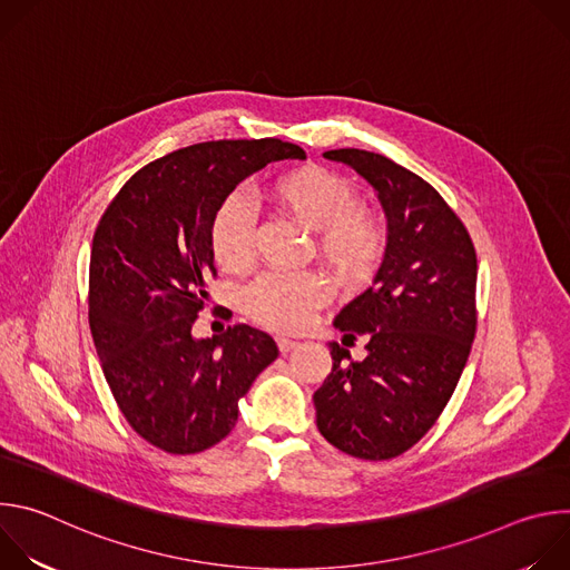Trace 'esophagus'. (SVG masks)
Here are the masks:
<instances>
[{"instance_id":"obj_1","label":"esophagus","mask_w":570,"mask_h":570,"mask_svg":"<svg viewBox=\"0 0 570 570\" xmlns=\"http://www.w3.org/2000/svg\"><path fill=\"white\" fill-rule=\"evenodd\" d=\"M297 345H299L297 341H293V338H286V336H279V338H277V347H279V352H282V354H286V352L295 350Z\"/></svg>"}]
</instances>
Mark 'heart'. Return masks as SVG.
<instances>
[{"label":"heart","instance_id":"heart-1","mask_svg":"<svg viewBox=\"0 0 570 570\" xmlns=\"http://www.w3.org/2000/svg\"><path fill=\"white\" fill-rule=\"evenodd\" d=\"M277 207L308 232H317V253L345 284L363 282L383 250L379 218L358 205L354 185L322 167H302L273 187ZM255 218L238 194L227 196L209 227L212 255L225 271H240L253 257ZM324 282L313 273H271L259 277L248 295V311L266 327L295 332L308 324L324 299Z\"/></svg>","mask_w":570,"mask_h":570}]
</instances>
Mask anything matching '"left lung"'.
I'll return each instance as SVG.
<instances>
[{
  "mask_svg": "<svg viewBox=\"0 0 570 570\" xmlns=\"http://www.w3.org/2000/svg\"><path fill=\"white\" fill-rule=\"evenodd\" d=\"M372 185L387 223L381 268L334 327L367 356L330 343L332 374L315 390L317 431L361 460H390L417 444L449 403L475 336L478 262L444 198L385 155L322 153Z\"/></svg>",
  "mask_w": 570,
  "mask_h": 570,
  "instance_id": "left-lung-1",
  "label": "left lung"
}]
</instances>
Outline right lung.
<instances>
[{"label": "right lung", "mask_w": 570, "mask_h": 570, "mask_svg": "<svg viewBox=\"0 0 570 570\" xmlns=\"http://www.w3.org/2000/svg\"><path fill=\"white\" fill-rule=\"evenodd\" d=\"M306 159L282 139L203 141L139 169L99 220L90 257V330L128 424L153 446L189 455L220 442L238 399L277 358L248 324L194 338L207 279L209 227L238 183L271 161Z\"/></svg>", "instance_id": "right-lung-1"}]
</instances>
